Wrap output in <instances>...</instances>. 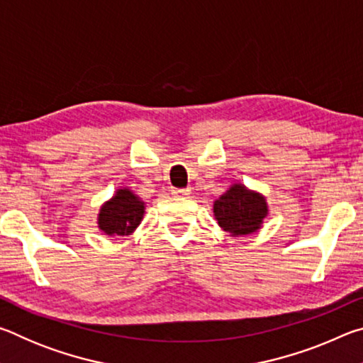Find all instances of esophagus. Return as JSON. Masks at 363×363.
Wrapping results in <instances>:
<instances>
[{
	"instance_id": "esophagus-1",
	"label": "esophagus",
	"mask_w": 363,
	"mask_h": 363,
	"mask_svg": "<svg viewBox=\"0 0 363 363\" xmlns=\"http://www.w3.org/2000/svg\"><path fill=\"white\" fill-rule=\"evenodd\" d=\"M171 194L176 196H186L190 194L189 189H171Z\"/></svg>"
}]
</instances>
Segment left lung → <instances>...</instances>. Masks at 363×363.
Masks as SVG:
<instances>
[{"label":"left lung","instance_id":"left-lung-1","mask_svg":"<svg viewBox=\"0 0 363 363\" xmlns=\"http://www.w3.org/2000/svg\"><path fill=\"white\" fill-rule=\"evenodd\" d=\"M266 214L267 206L262 196L237 184L214 201V216L219 225L233 235H247L257 230Z\"/></svg>","mask_w":363,"mask_h":363}]
</instances>
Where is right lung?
Instances as JSON below:
<instances>
[{"mask_svg":"<svg viewBox=\"0 0 363 363\" xmlns=\"http://www.w3.org/2000/svg\"><path fill=\"white\" fill-rule=\"evenodd\" d=\"M144 203L131 190L120 189L112 200L101 208L99 227L108 235H128L139 225Z\"/></svg>","mask_w":363,"mask_h":363,"instance_id":"obj_1","label":"right lung"}]
</instances>
